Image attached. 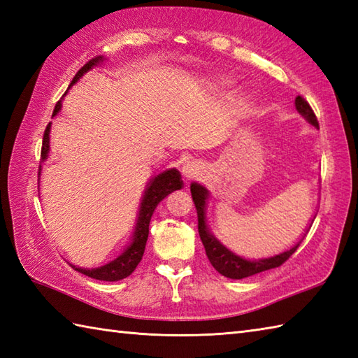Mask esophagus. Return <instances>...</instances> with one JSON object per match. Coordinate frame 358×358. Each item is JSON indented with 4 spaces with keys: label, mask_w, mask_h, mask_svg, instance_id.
Masks as SVG:
<instances>
[{
    "label": "esophagus",
    "mask_w": 358,
    "mask_h": 358,
    "mask_svg": "<svg viewBox=\"0 0 358 358\" xmlns=\"http://www.w3.org/2000/svg\"><path fill=\"white\" fill-rule=\"evenodd\" d=\"M199 172H201V166L196 162H187L183 166V175L186 178H192L195 175H199Z\"/></svg>",
    "instance_id": "obj_1"
}]
</instances>
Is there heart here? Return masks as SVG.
Masks as SVG:
<instances>
[{"label": "heart", "mask_w": 358, "mask_h": 358, "mask_svg": "<svg viewBox=\"0 0 358 358\" xmlns=\"http://www.w3.org/2000/svg\"><path fill=\"white\" fill-rule=\"evenodd\" d=\"M231 83H232V81H231L229 78H217V80H215V85H217L220 89L229 87Z\"/></svg>", "instance_id": "obj_1"}]
</instances>
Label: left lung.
<instances>
[{
  "label": "left lung",
  "mask_w": 358,
  "mask_h": 358,
  "mask_svg": "<svg viewBox=\"0 0 358 358\" xmlns=\"http://www.w3.org/2000/svg\"><path fill=\"white\" fill-rule=\"evenodd\" d=\"M295 108L299 110L300 115L305 117L308 120V123L313 124L314 127H318V121L314 110L310 109L309 103L305 100L303 96H296L295 98ZM191 194H192V200L196 209V215H199V234L200 238L203 241V246L206 249V255L209 258L210 264L222 273V275L227 278H234V280H241L250 275H255V273H260L263 271L278 268V266L283 264L289 257H291L296 248L300 246L303 237L296 245H294L289 250H285L278 255H273L269 258H262V260H246V258H241L238 255H235L232 250L223 246L214 235L210 234L208 223H206V200L209 196V192L206 187H203L199 183H192L191 185ZM314 222V220H313ZM310 227V224H309ZM308 232V231H306ZM306 235V234H305Z\"/></svg>",
  "instance_id": "left-lung-1"
}]
</instances>
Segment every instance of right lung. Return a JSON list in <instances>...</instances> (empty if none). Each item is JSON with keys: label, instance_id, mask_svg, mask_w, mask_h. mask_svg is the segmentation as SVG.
<instances>
[{"label": "right lung", "instance_id": "add662e5", "mask_svg": "<svg viewBox=\"0 0 358 358\" xmlns=\"http://www.w3.org/2000/svg\"><path fill=\"white\" fill-rule=\"evenodd\" d=\"M103 62H104V58L101 55L95 57L90 59V62H87L77 72V75H75L72 83H71V86H73L75 83H77L86 72L94 69L95 66H98ZM59 110H62V100L57 103L52 117H55ZM50 124L52 123H49L48 127H45L44 135H43L41 162H45V158L49 157ZM40 172H41V164H40ZM181 187H183V181H181V173L177 169H167L162 173L155 175V177L148 183L146 191H144L143 200L140 204L138 218H136L135 231L132 235V241L129 243V246L123 250V252H121L117 258H113L112 262L100 266V268L83 269V268H78V266H73V264H72V268L75 271L85 273V275L90 277V278L103 280V281H118V280H123V278L131 275L143 258L144 248H146V241H148V235H149V223H150V218H152V214H154L155 208L158 206V203L162 201L166 195H169L173 191H178V189H181Z\"/></svg>", "mask_w": 358, "mask_h": 358}]
</instances>
